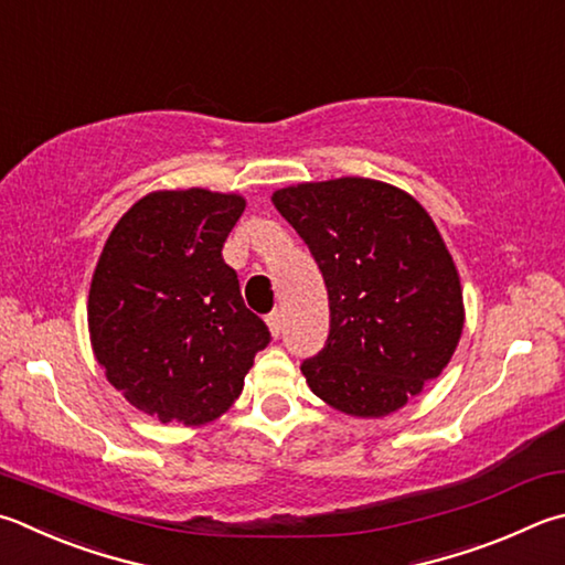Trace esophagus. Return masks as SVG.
Returning a JSON list of instances; mask_svg holds the SVG:
<instances>
[{
	"label": "esophagus",
	"mask_w": 565,
	"mask_h": 565,
	"mask_svg": "<svg viewBox=\"0 0 565 565\" xmlns=\"http://www.w3.org/2000/svg\"><path fill=\"white\" fill-rule=\"evenodd\" d=\"M266 326H269V331L274 338L281 335V326H284V318L279 311H271L269 316H266Z\"/></svg>",
	"instance_id": "esophagus-1"
}]
</instances>
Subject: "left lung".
<instances>
[{"instance_id": "obj_1", "label": "left lung", "mask_w": 565, "mask_h": 565, "mask_svg": "<svg viewBox=\"0 0 565 565\" xmlns=\"http://www.w3.org/2000/svg\"><path fill=\"white\" fill-rule=\"evenodd\" d=\"M323 274L328 338L301 371L313 395L383 417L443 373L459 343L461 286L423 204L393 184L341 178L274 192Z\"/></svg>"}]
</instances>
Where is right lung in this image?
<instances>
[{
    "label": "right lung",
    "mask_w": 565,
    "mask_h": 565,
    "mask_svg": "<svg viewBox=\"0 0 565 565\" xmlns=\"http://www.w3.org/2000/svg\"><path fill=\"white\" fill-rule=\"evenodd\" d=\"M239 194L152 192L113 227L88 294L90 343L110 385L160 423L230 409L271 333L244 306L222 247Z\"/></svg>",
    "instance_id": "obj_1"
}]
</instances>
